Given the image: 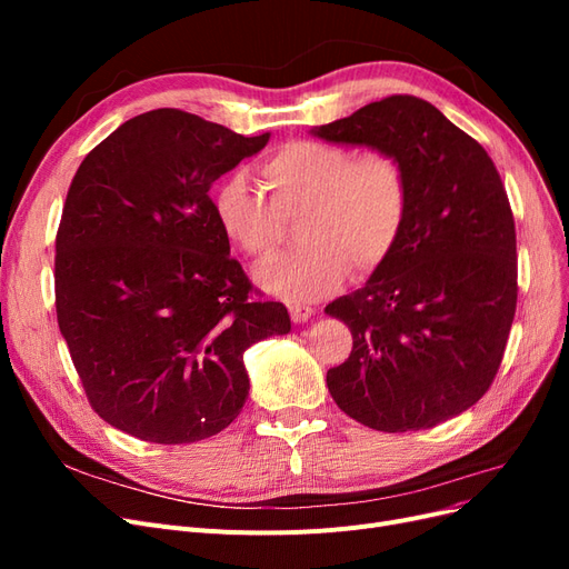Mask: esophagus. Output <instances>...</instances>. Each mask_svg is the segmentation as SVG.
Masks as SVG:
<instances>
[{"label": "esophagus", "instance_id": "34e87169", "mask_svg": "<svg viewBox=\"0 0 569 569\" xmlns=\"http://www.w3.org/2000/svg\"><path fill=\"white\" fill-rule=\"evenodd\" d=\"M316 311H313V308L311 306H303V303H291L289 306V316H291V320H295V322H306L308 318H311Z\"/></svg>", "mask_w": 569, "mask_h": 569}]
</instances>
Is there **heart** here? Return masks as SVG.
I'll return each mask as SVG.
<instances>
[{
	"label": "heart",
	"mask_w": 569,
	"mask_h": 569,
	"mask_svg": "<svg viewBox=\"0 0 569 569\" xmlns=\"http://www.w3.org/2000/svg\"><path fill=\"white\" fill-rule=\"evenodd\" d=\"M270 199L244 173L222 180L211 199L230 242L251 258H266L287 237V220L301 218L306 244L258 268L263 289L289 301L330 295L347 272L356 278L380 268L399 244L410 213L403 161L387 149H353L295 140L261 163Z\"/></svg>",
	"instance_id": "b5f03b06"
}]
</instances>
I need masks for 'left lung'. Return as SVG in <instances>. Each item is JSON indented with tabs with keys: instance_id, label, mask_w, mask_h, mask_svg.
<instances>
[{
	"instance_id": "8db88e82",
	"label": "left lung",
	"mask_w": 569,
	"mask_h": 569,
	"mask_svg": "<svg viewBox=\"0 0 569 569\" xmlns=\"http://www.w3.org/2000/svg\"><path fill=\"white\" fill-rule=\"evenodd\" d=\"M311 132L393 151L410 180L399 244L366 287L325 308L353 337L349 358L327 370V389L349 418L380 432L460 416L501 368L518 306L515 220L501 176L485 147L410 94Z\"/></svg>"
}]
</instances>
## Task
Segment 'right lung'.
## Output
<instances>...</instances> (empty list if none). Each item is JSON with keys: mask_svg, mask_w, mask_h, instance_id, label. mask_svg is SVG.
Wrapping results in <instances>:
<instances>
[{"mask_svg": "<svg viewBox=\"0 0 569 569\" xmlns=\"http://www.w3.org/2000/svg\"><path fill=\"white\" fill-rule=\"evenodd\" d=\"M268 140L157 109L80 163L57 232V318L90 406L120 432H222L249 396L244 351L291 330L280 301L253 297L209 197Z\"/></svg>", "mask_w": 569, "mask_h": 569, "instance_id": "1", "label": "right lung"}]
</instances>
